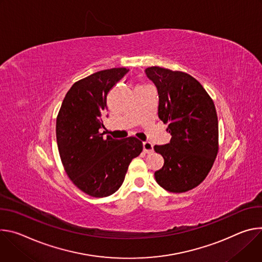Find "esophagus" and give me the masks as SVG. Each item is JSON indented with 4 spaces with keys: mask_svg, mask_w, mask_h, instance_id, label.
I'll return each mask as SVG.
<instances>
[{
    "mask_svg": "<svg viewBox=\"0 0 262 262\" xmlns=\"http://www.w3.org/2000/svg\"><path fill=\"white\" fill-rule=\"evenodd\" d=\"M142 146H143V152L144 153L153 152V144L150 141H143Z\"/></svg>",
    "mask_w": 262,
    "mask_h": 262,
    "instance_id": "esophagus-1",
    "label": "esophagus"
}]
</instances>
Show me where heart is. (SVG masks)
Listing matches in <instances>:
<instances>
[{"instance_id":"1","label":"heart","mask_w":262,"mask_h":262,"mask_svg":"<svg viewBox=\"0 0 262 262\" xmlns=\"http://www.w3.org/2000/svg\"><path fill=\"white\" fill-rule=\"evenodd\" d=\"M139 86H143V85H139Z\"/></svg>"}]
</instances>
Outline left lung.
Segmentation results:
<instances>
[{
	"label": "left lung",
	"mask_w": 262,
	"mask_h": 262,
	"mask_svg": "<svg viewBox=\"0 0 262 262\" xmlns=\"http://www.w3.org/2000/svg\"><path fill=\"white\" fill-rule=\"evenodd\" d=\"M159 95L158 116L171 135L164 146H155L163 166L156 182L169 192H185L207 177L219 152V122L214 103L190 75L159 67L146 69Z\"/></svg>",
	"instance_id": "8db88e82"
}]
</instances>
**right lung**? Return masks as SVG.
<instances>
[{
	"label": "right lung",
	"mask_w": 262,
	"mask_h": 262,
	"mask_svg": "<svg viewBox=\"0 0 262 262\" xmlns=\"http://www.w3.org/2000/svg\"><path fill=\"white\" fill-rule=\"evenodd\" d=\"M129 70L97 72L73 84L56 120L58 151L67 175L84 193L111 195L124 182L128 166L142 151L134 136L123 140L103 136L107 95Z\"/></svg>",
	"instance_id": "add662e5"
}]
</instances>
